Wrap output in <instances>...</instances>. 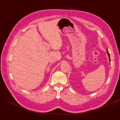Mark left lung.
Masks as SVG:
<instances>
[{
  "label": "left lung",
  "instance_id": "8db88e82",
  "mask_svg": "<svg viewBox=\"0 0 120 120\" xmlns=\"http://www.w3.org/2000/svg\"><path fill=\"white\" fill-rule=\"evenodd\" d=\"M107 53H108V56H109V60H110V54L108 52V51H107Z\"/></svg>",
  "mask_w": 120,
  "mask_h": 120
}]
</instances>
